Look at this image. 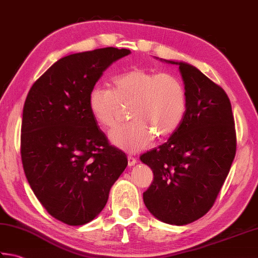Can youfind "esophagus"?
Instances as JSON below:
<instances>
[{
    "mask_svg": "<svg viewBox=\"0 0 258 258\" xmlns=\"http://www.w3.org/2000/svg\"><path fill=\"white\" fill-rule=\"evenodd\" d=\"M136 164H137V159L134 158V157H131V156H128V165H129V166L131 167V166H134V165H136Z\"/></svg>",
    "mask_w": 258,
    "mask_h": 258,
    "instance_id": "1",
    "label": "esophagus"
}]
</instances>
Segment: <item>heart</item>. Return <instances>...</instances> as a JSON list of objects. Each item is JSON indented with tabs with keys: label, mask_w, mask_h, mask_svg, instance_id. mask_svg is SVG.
I'll list each match as a JSON object with an SVG mask.
<instances>
[{
	"label": "heart",
	"mask_w": 258,
	"mask_h": 258,
	"mask_svg": "<svg viewBox=\"0 0 258 258\" xmlns=\"http://www.w3.org/2000/svg\"><path fill=\"white\" fill-rule=\"evenodd\" d=\"M90 112L101 127L118 123L120 104L129 105V123L110 133V140L128 153H138L155 138L164 139L176 130L186 111V90L172 74L134 69L116 75L112 90L95 85L87 99Z\"/></svg>",
	"instance_id": "1"
}]
</instances>
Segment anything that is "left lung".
<instances>
[{
	"instance_id": "left-lung-1",
	"label": "left lung",
	"mask_w": 258,
	"mask_h": 258,
	"mask_svg": "<svg viewBox=\"0 0 258 258\" xmlns=\"http://www.w3.org/2000/svg\"><path fill=\"white\" fill-rule=\"evenodd\" d=\"M177 65L186 90V111L166 143L143 154L154 181L144 202L168 225L184 226L210 210L236 155V130L229 98L220 86L185 61Z\"/></svg>"
}]
</instances>
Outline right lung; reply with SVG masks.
<instances>
[{"label": "right lung", "instance_id": "right-lung-1", "mask_svg": "<svg viewBox=\"0 0 258 258\" xmlns=\"http://www.w3.org/2000/svg\"><path fill=\"white\" fill-rule=\"evenodd\" d=\"M130 52L108 47L62 57L35 82L24 102V174L47 212L66 225L98 217L128 165L96 125L87 99L103 72Z\"/></svg>", "mask_w": 258, "mask_h": 258}]
</instances>
